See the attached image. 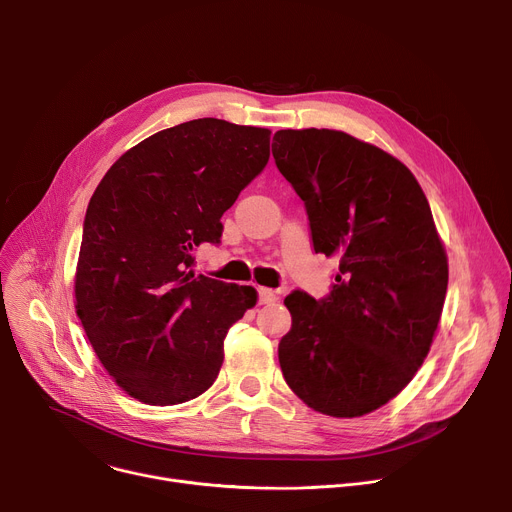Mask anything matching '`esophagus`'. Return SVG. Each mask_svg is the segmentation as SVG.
<instances>
[{
    "label": "esophagus",
    "instance_id": "34e87169",
    "mask_svg": "<svg viewBox=\"0 0 512 512\" xmlns=\"http://www.w3.org/2000/svg\"><path fill=\"white\" fill-rule=\"evenodd\" d=\"M257 294H259V304H273L277 300L275 291L269 287H257Z\"/></svg>",
    "mask_w": 512,
    "mask_h": 512
}]
</instances>
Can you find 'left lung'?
Masks as SVG:
<instances>
[{
	"label": "left lung",
	"mask_w": 512,
	"mask_h": 512,
	"mask_svg": "<svg viewBox=\"0 0 512 512\" xmlns=\"http://www.w3.org/2000/svg\"><path fill=\"white\" fill-rule=\"evenodd\" d=\"M271 152L306 204L314 251L338 259L324 300L291 291L283 302V379L324 415L360 417L423 364L446 300V249L415 176L377 145L334 129H281Z\"/></svg>",
	"instance_id": "1"
}]
</instances>
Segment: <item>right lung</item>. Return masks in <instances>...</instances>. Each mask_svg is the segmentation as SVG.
<instances>
[{
    "label": "right lung",
    "mask_w": 512,
    "mask_h": 512,
    "mask_svg": "<svg viewBox=\"0 0 512 512\" xmlns=\"http://www.w3.org/2000/svg\"><path fill=\"white\" fill-rule=\"evenodd\" d=\"M271 131L204 117L154 133L97 186L75 275L77 316L133 399L178 405L218 377L225 336L257 304L251 285L194 273L221 216L267 166Z\"/></svg>",
    "instance_id": "1"
}]
</instances>
